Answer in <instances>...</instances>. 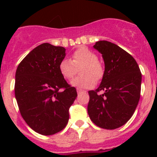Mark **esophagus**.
Returning <instances> with one entry per match:
<instances>
[{"label":"esophagus","instance_id":"34e87169","mask_svg":"<svg viewBox=\"0 0 157 157\" xmlns=\"http://www.w3.org/2000/svg\"><path fill=\"white\" fill-rule=\"evenodd\" d=\"M76 91H77V93H78V94L83 93V92H85V90H81V89H77V90H76Z\"/></svg>","mask_w":157,"mask_h":157}]
</instances>
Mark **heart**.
Masks as SVG:
<instances>
[{
    "label": "heart",
    "mask_w": 157,
    "mask_h": 157,
    "mask_svg": "<svg viewBox=\"0 0 157 157\" xmlns=\"http://www.w3.org/2000/svg\"><path fill=\"white\" fill-rule=\"evenodd\" d=\"M97 55L86 47H80L72 54L71 59H63L59 65V72L63 78L71 80L80 69L82 75L72 80L71 85L80 89H88L95 85L96 80H100L103 75V65L97 60Z\"/></svg>",
    "instance_id": "heart-1"
}]
</instances>
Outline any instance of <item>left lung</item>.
<instances>
[{"instance_id":"left-lung-1","label":"left lung","mask_w":157,"mask_h":157,"mask_svg":"<svg viewBox=\"0 0 157 157\" xmlns=\"http://www.w3.org/2000/svg\"><path fill=\"white\" fill-rule=\"evenodd\" d=\"M94 48L102 54L105 70L98 88L89 91L88 114L97 126L117 129L131 118L138 106L141 71L135 59L114 43L99 40ZM101 90L103 95L98 94Z\"/></svg>"}]
</instances>
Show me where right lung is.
I'll return each mask as SVG.
<instances>
[{
  "label": "right lung",
  "mask_w": 157,
  "mask_h": 157,
  "mask_svg": "<svg viewBox=\"0 0 157 157\" xmlns=\"http://www.w3.org/2000/svg\"><path fill=\"white\" fill-rule=\"evenodd\" d=\"M66 50L43 43L22 60L15 73L14 94L21 116L38 134L52 135L66 127L69 107L77 93L59 70Z\"/></svg>",
  "instance_id": "right-lung-1"
}]
</instances>
